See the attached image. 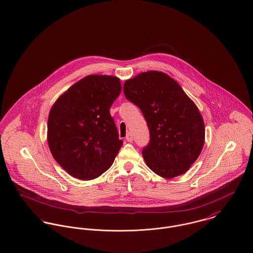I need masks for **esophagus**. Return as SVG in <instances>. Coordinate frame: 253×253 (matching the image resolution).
<instances>
[{"label": "esophagus", "instance_id": "obj_1", "mask_svg": "<svg viewBox=\"0 0 253 253\" xmlns=\"http://www.w3.org/2000/svg\"><path fill=\"white\" fill-rule=\"evenodd\" d=\"M126 140H127V141H129V142H132V141H133V136H132V134H131V133H129V134L127 135V137H126Z\"/></svg>", "mask_w": 253, "mask_h": 253}]
</instances>
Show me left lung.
<instances>
[{
	"instance_id": "1",
	"label": "left lung",
	"mask_w": 253,
	"mask_h": 253,
	"mask_svg": "<svg viewBox=\"0 0 253 253\" xmlns=\"http://www.w3.org/2000/svg\"><path fill=\"white\" fill-rule=\"evenodd\" d=\"M123 90L147 122L150 140L142 149L147 167L164 178L185 173L205 143V124L195 103L173 79L157 71L127 80Z\"/></svg>"
}]
</instances>
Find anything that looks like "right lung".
I'll use <instances>...</instances> for the list:
<instances>
[{"instance_id": "obj_1", "label": "right lung", "mask_w": 253, "mask_h": 253, "mask_svg": "<svg viewBox=\"0 0 253 253\" xmlns=\"http://www.w3.org/2000/svg\"><path fill=\"white\" fill-rule=\"evenodd\" d=\"M120 80L90 75L65 91L47 120V142L57 163L72 176L90 180L111 168L122 146L110 113Z\"/></svg>"}]
</instances>
